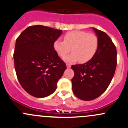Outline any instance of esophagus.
<instances>
[{
    "label": "esophagus",
    "mask_w": 128,
    "mask_h": 128,
    "mask_svg": "<svg viewBox=\"0 0 128 128\" xmlns=\"http://www.w3.org/2000/svg\"><path fill=\"white\" fill-rule=\"evenodd\" d=\"M66 66H67V68H71V65H70V64H68V63H67Z\"/></svg>",
    "instance_id": "esophagus-1"
}]
</instances>
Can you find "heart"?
I'll list each match as a JSON object with an SVG mask.
<instances>
[{"mask_svg":"<svg viewBox=\"0 0 128 128\" xmlns=\"http://www.w3.org/2000/svg\"><path fill=\"white\" fill-rule=\"evenodd\" d=\"M99 45L98 37L84 31H72L64 36V42L56 40L54 42V50L60 58H64L72 51V53L64 58L67 62L79 60L85 63L94 57Z\"/></svg>","mask_w":128,"mask_h":128,"instance_id":"obj_1","label":"heart"}]
</instances>
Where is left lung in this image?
Listing matches in <instances>:
<instances>
[{"instance_id": "obj_1", "label": "left lung", "mask_w": 128, "mask_h": 128, "mask_svg": "<svg viewBox=\"0 0 128 128\" xmlns=\"http://www.w3.org/2000/svg\"><path fill=\"white\" fill-rule=\"evenodd\" d=\"M99 40L94 57L84 64L72 65L74 71L72 79L74 94L83 100H91L100 96L107 90L116 67V47L104 32L92 28Z\"/></svg>"}]
</instances>
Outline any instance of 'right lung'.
<instances>
[{
  "mask_svg": "<svg viewBox=\"0 0 128 128\" xmlns=\"http://www.w3.org/2000/svg\"><path fill=\"white\" fill-rule=\"evenodd\" d=\"M61 34L50 27L32 26L16 40V74L21 86L32 96L45 98L53 93L67 68L53 47Z\"/></svg>",
  "mask_w": 128,
  "mask_h": 128,
  "instance_id": "add662e5",
  "label": "right lung"
}]
</instances>
